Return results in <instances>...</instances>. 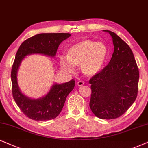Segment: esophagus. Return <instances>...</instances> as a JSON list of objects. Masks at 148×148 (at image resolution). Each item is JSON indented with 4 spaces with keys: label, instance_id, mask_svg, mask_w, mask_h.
Segmentation results:
<instances>
[{
    "label": "esophagus",
    "instance_id": "esophagus-1",
    "mask_svg": "<svg viewBox=\"0 0 148 148\" xmlns=\"http://www.w3.org/2000/svg\"><path fill=\"white\" fill-rule=\"evenodd\" d=\"M77 85H78V86H83V85H84V82H82V81H78V82H77Z\"/></svg>",
    "mask_w": 148,
    "mask_h": 148
}]
</instances>
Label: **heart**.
I'll use <instances>...</instances> for the list:
<instances>
[{
  "label": "heart",
  "instance_id": "obj_1",
  "mask_svg": "<svg viewBox=\"0 0 148 148\" xmlns=\"http://www.w3.org/2000/svg\"><path fill=\"white\" fill-rule=\"evenodd\" d=\"M108 56L107 47L101 42L84 39L69 47L66 57L62 56L60 64L63 70L73 72L74 66H80L84 76L92 77L103 68Z\"/></svg>",
  "mask_w": 148,
  "mask_h": 148
}]
</instances>
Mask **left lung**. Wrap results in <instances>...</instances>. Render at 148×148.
Returning <instances> with one entry per match:
<instances>
[{
	"instance_id": "8db88e82",
	"label": "left lung",
	"mask_w": 148,
	"mask_h": 148,
	"mask_svg": "<svg viewBox=\"0 0 148 148\" xmlns=\"http://www.w3.org/2000/svg\"><path fill=\"white\" fill-rule=\"evenodd\" d=\"M103 31L112 36L114 53L109 64L89 80V106L96 116L110 120L125 114L135 101L139 74L129 45L113 32Z\"/></svg>"
}]
</instances>
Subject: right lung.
<instances>
[{"mask_svg":"<svg viewBox=\"0 0 148 148\" xmlns=\"http://www.w3.org/2000/svg\"><path fill=\"white\" fill-rule=\"evenodd\" d=\"M71 36L69 33H42L25 40L17 50L11 70L13 97L17 105L26 116L34 121L56 119L62 111L67 96L74 89V80L62 84L54 83L42 97L32 99L22 93L17 82V72L21 62L27 56H56L59 45Z\"/></svg>","mask_w":148,"mask_h":148,"instance_id":"add662e5","label":"right lung"}]
</instances>
